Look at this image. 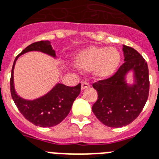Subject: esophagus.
Listing matches in <instances>:
<instances>
[{"mask_svg": "<svg viewBox=\"0 0 159 159\" xmlns=\"http://www.w3.org/2000/svg\"><path fill=\"white\" fill-rule=\"evenodd\" d=\"M90 87V84L87 83V82H82V90L83 91V90H85V89L86 88H89Z\"/></svg>", "mask_w": 159, "mask_h": 159, "instance_id": "34e87169", "label": "esophagus"}]
</instances>
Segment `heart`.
<instances>
[{"label": "heart", "instance_id": "b5f03b06", "mask_svg": "<svg viewBox=\"0 0 159 159\" xmlns=\"http://www.w3.org/2000/svg\"><path fill=\"white\" fill-rule=\"evenodd\" d=\"M121 61L119 51L114 47L91 46L80 51L73 59V65L82 71H92L98 79L111 77Z\"/></svg>", "mask_w": 159, "mask_h": 159}]
</instances>
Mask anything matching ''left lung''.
<instances>
[{
	"label": "left lung",
	"instance_id": "1",
	"mask_svg": "<svg viewBox=\"0 0 159 159\" xmlns=\"http://www.w3.org/2000/svg\"><path fill=\"white\" fill-rule=\"evenodd\" d=\"M124 64L108 79L93 84L98 100L92 111L98 119L109 127L130 124L142 111L149 96V68L146 61L135 49L123 45ZM133 73L132 84L126 80Z\"/></svg>",
	"mask_w": 159,
	"mask_h": 159
}]
</instances>
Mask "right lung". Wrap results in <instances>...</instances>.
<instances>
[{
    "label": "right lung",
    "mask_w": 159,
    "mask_h": 159,
    "mask_svg": "<svg viewBox=\"0 0 159 159\" xmlns=\"http://www.w3.org/2000/svg\"><path fill=\"white\" fill-rule=\"evenodd\" d=\"M29 51H39L56 59L55 51L49 41L34 42L27 46L15 59L10 77V92L17 108L26 119L41 127L58 125L69 113L76 98L81 92V84L67 86L57 83L49 92L34 100H26L17 94L14 83V69L16 60L20 55Z\"/></svg>",
    "instance_id": "add662e5"
}]
</instances>
